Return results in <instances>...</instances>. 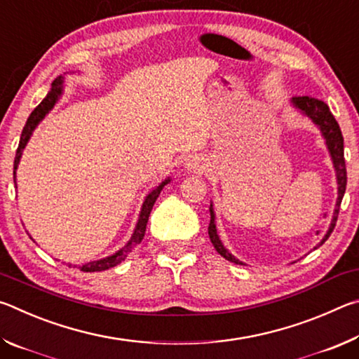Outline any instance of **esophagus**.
Returning a JSON list of instances; mask_svg holds the SVG:
<instances>
[{
	"instance_id": "esophagus-1",
	"label": "esophagus",
	"mask_w": 359,
	"mask_h": 359,
	"mask_svg": "<svg viewBox=\"0 0 359 359\" xmlns=\"http://www.w3.org/2000/svg\"><path fill=\"white\" fill-rule=\"evenodd\" d=\"M188 168H190L193 172H203L204 171V165H203L201 160H193L191 163H188Z\"/></svg>"
}]
</instances>
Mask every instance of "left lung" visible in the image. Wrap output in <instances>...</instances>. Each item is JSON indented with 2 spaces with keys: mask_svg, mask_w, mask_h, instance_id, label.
Instances as JSON below:
<instances>
[{
  "mask_svg": "<svg viewBox=\"0 0 359 359\" xmlns=\"http://www.w3.org/2000/svg\"><path fill=\"white\" fill-rule=\"evenodd\" d=\"M293 104L297 109H301L304 114L309 115V117H311L315 121V123L320 126V130H321V133H323V136L326 139L327 149H330V151H331L332 163H334V168H336V174H337L339 198H337L336 210H334V215H332L330 231H327L323 241H321V244H323V242L327 241V238L331 236V233L334 231V226H336L340 203H342L345 188H347V168H345V158H344V137H342V131H340V128H339V123L336 121V118H334V115L331 114L330 107H327L325 101H321L318 98H313V96L309 95V96H296V98H293ZM209 238H210L212 244H214L215 250L220 253L223 258H226L228 261H233V263H236V264H242L239 259H236L233 255H231L226 250V248L223 247L220 239H218L217 229H215L214 210H212V205H210Z\"/></svg>",
  "mask_w": 359,
  "mask_h": 359,
  "instance_id": "left-lung-1",
  "label": "left lung"
}]
</instances>
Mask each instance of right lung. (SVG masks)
<instances>
[{"label": "right lung", "mask_w": 359, "mask_h": 359, "mask_svg": "<svg viewBox=\"0 0 359 359\" xmlns=\"http://www.w3.org/2000/svg\"><path fill=\"white\" fill-rule=\"evenodd\" d=\"M62 95V77L55 79V81L52 82V87H50V92L47 93V96L44 100L41 101V104L34 109V111L29 114V117L27 120L25 126H23V131H22V136H20V142H19V147H17L15 151V158H14V175H15V169L17 165H19L20 161V156H22V150L25 147L29 136H32L33 130L36 128V125L39 123V121L44 118V115L50 111L55 104L58 96ZM169 180H165L160 187H156L154 191H151L147 198H145L144 205H142V210H141V215H139V222H137V226L135 229V234H133V238L130 239L128 244H126L123 248H120L117 253H114L112 257H107V258H102L100 261H93V263H88V264H83V266H79L83 272H96V271H106L109 267H114L120 264L121 261H123L126 257H128V253L135 248L136 245L141 244V241L144 239V234H145V228H147V222H149V217H150V212L154 209V204L156 201L158 194L163 190V187L168 184ZM71 266V264H69Z\"/></svg>", "instance_id": "right-lung-1"}]
</instances>
